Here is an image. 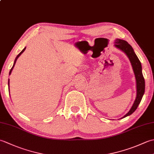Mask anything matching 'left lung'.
Instances as JSON below:
<instances>
[{"label": "left lung", "instance_id": "obj_1", "mask_svg": "<svg viewBox=\"0 0 154 154\" xmlns=\"http://www.w3.org/2000/svg\"><path fill=\"white\" fill-rule=\"evenodd\" d=\"M114 46L119 49L125 54L131 63L132 67L135 75L136 81V97L134 102L131 109L123 117L120 119H124L128 116L131 115L138 108L139 104L141 102L142 97L145 92V80L142 74V68L141 62L137 57L132 47L125 40L117 38L114 41Z\"/></svg>", "mask_w": 154, "mask_h": 154}]
</instances>
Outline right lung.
I'll return each mask as SVG.
<instances>
[{
  "label": "right lung",
  "mask_w": 154,
  "mask_h": 154,
  "mask_svg": "<svg viewBox=\"0 0 154 154\" xmlns=\"http://www.w3.org/2000/svg\"><path fill=\"white\" fill-rule=\"evenodd\" d=\"M26 47H25L24 49H23V50H22V51L20 52V53L18 55H17V56H16V57L15 58V60H14V64H13V66H12V67L11 68V71H10V72H9V75H11V72H12V69H13V68H14V65H15V63H16V60H17V59L20 57V55L22 53H23V52H24V51H25V50H26ZM9 83H10V81H9V79H8V87H9Z\"/></svg>",
  "instance_id": "obj_1"
}]
</instances>
